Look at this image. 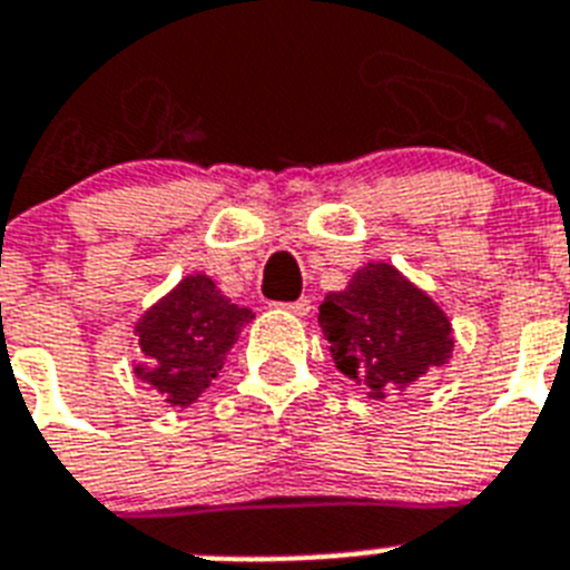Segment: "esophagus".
<instances>
[{
    "mask_svg": "<svg viewBox=\"0 0 570 570\" xmlns=\"http://www.w3.org/2000/svg\"><path fill=\"white\" fill-rule=\"evenodd\" d=\"M281 309H286V313H295V316H307L309 309H313V298H298V301H289V304H277Z\"/></svg>",
    "mask_w": 570,
    "mask_h": 570,
    "instance_id": "1",
    "label": "esophagus"
}]
</instances>
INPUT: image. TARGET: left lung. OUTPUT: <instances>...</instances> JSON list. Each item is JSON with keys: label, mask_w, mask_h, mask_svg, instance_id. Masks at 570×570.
Returning <instances> with one entry per match:
<instances>
[{"label": "left lung", "mask_w": 570, "mask_h": 570, "mask_svg": "<svg viewBox=\"0 0 570 570\" xmlns=\"http://www.w3.org/2000/svg\"><path fill=\"white\" fill-rule=\"evenodd\" d=\"M318 327L345 377L383 397L448 360L451 322L390 263H368L345 293H331L318 307Z\"/></svg>", "instance_id": "obj_1"}]
</instances>
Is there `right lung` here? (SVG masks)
I'll return each instance as SVG.
<instances>
[{"instance_id": "obj_1", "label": "right lung", "mask_w": 570, "mask_h": 570, "mask_svg": "<svg viewBox=\"0 0 570 570\" xmlns=\"http://www.w3.org/2000/svg\"><path fill=\"white\" fill-rule=\"evenodd\" d=\"M254 313L230 304L207 275L184 277L137 322L146 365L137 372L169 404L187 406L222 372L230 345Z\"/></svg>"}]
</instances>
